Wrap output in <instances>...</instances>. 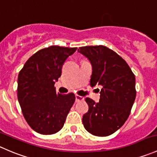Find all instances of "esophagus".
<instances>
[{
	"mask_svg": "<svg viewBox=\"0 0 157 157\" xmlns=\"http://www.w3.org/2000/svg\"><path fill=\"white\" fill-rule=\"evenodd\" d=\"M84 97H82V96H80L78 95V94H75V101L78 102V101H83L84 100Z\"/></svg>",
	"mask_w": 157,
	"mask_h": 157,
	"instance_id": "esophagus-1",
	"label": "esophagus"
}]
</instances>
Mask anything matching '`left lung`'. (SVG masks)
Masks as SVG:
<instances>
[{
    "label": "left lung",
    "instance_id": "8db88e82",
    "mask_svg": "<svg viewBox=\"0 0 157 157\" xmlns=\"http://www.w3.org/2000/svg\"><path fill=\"white\" fill-rule=\"evenodd\" d=\"M78 51L92 66L91 86H102L99 102L85 98L88 111L82 123L94 136H108L121 128L129 117L136 98L135 75L126 61L107 46H82Z\"/></svg>",
    "mask_w": 157,
    "mask_h": 157
}]
</instances>
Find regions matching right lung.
Masks as SVG:
<instances>
[{"label":"right lung","instance_id":"add662e5","mask_svg":"<svg viewBox=\"0 0 157 157\" xmlns=\"http://www.w3.org/2000/svg\"><path fill=\"white\" fill-rule=\"evenodd\" d=\"M76 49L59 46L42 49L29 57L20 71L18 101L26 121L37 133L53 134L64 125L75 96L56 93L54 85L61 76L66 59Z\"/></svg>","mask_w":157,"mask_h":157}]
</instances>
